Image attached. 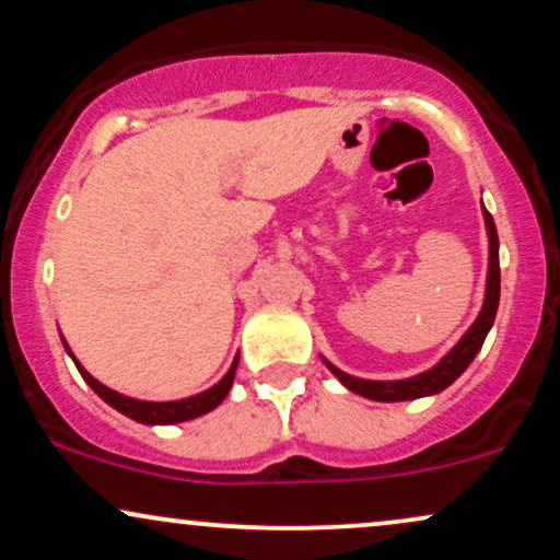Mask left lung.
Returning a JSON list of instances; mask_svg holds the SVG:
<instances>
[{"label": "left lung", "mask_w": 560, "mask_h": 560, "mask_svg": "<svg viewBox=\"0 0 560 560\" xmlns=\"http://www.w3.org/2000/svg\"><path fill=\"white\" fill-rule=\"evenodd\" d=\"M485 224H488L490 234V271H488V292H485V305L480 318L475 320V326L464 334V339L456 345L451 352L443 357L441 362L428 373L415 375L407 381H362L352 378V375L341 373L339 368H334L331 362H326L328 370L345 383L347 388H352L354 394L368 396L375 401H407V399H420V396L438 394L446 386H451L464 370L469 368V362L475 360V354L480 352L485 336H488L490 326H493L495 313H498V298H501V266H498V232L493 224V215L485 211Z\"/></svg>", "instance_id": "left-lung-1"}]
</instances>
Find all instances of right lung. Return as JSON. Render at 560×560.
<instances>
[{
	"instance_id": "obj_1",
	"label": "right lung",
	"mask_w": 560,
	"mask_h": 560,
	"mask_svg": "<svg viewBox=\"0 0 560 560\" xmlns=\"http://www.w3.org/2000/svg\"><path fill=\"white\" fill-rule=\"evenodd\" d=\"M67 352H70V349H67ZM72 360H75V357H72ZM237 362L240 360H234V365L229 368V373L224 375V378L215 383L213 388L203 390V394L190 396V399H182V401H161V404H156V401H138V399H130V396L117 394V390L106 388L104 383H98L96 378H93V375L88 373V370L80 365L78 360H75V365L80 370V375H83V378H85L88 386L96 390V394L106 404H112V407L117 409V412L132 417L135 422H143V425H172V422L192 420V417H200V415L211 412V409L219 407V404L226 399L229 388H232L234 370H237Z\"/></svg>"
}]
</instances>
